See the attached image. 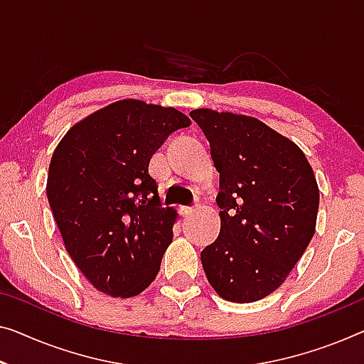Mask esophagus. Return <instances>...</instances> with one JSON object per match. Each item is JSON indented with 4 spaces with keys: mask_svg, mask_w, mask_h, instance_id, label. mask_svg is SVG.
<instances>
[{
    "mask_svg": "<svg viewBox=\"0 0 364 364\" xmlns=\"http://www.w3.org/2000/svg\"><path fill=\"white\" fill-rule=\"evenodd\" d=\"M194 213V208H181V215L188 217Z\"/></svg>",
    "mask_w": 364,
    "mask_h": 364,
    "instance_id": "obj_1",
    "label": "esophagus"
}]
</instances>
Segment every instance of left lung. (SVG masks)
I'll list each match as a JSON object with an SVG mask.
<instances>
[{"label":"left lung","instance_id":"1","mask_svg":"<svg viewBox=\"0 0 364 364\" xmlns=\"http://www.w3.org/2000/svg\"><path fill=\"white\" fill-rule=\"evenodd\" d=\"M219 173L220 232L200 252L222 299L255 302L284 283L314 237L318 186L304 151L243 114L194 109Z\"/></svg>","mask_w":364,"mask_h":364}]
</instances>
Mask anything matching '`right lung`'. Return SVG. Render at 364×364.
<instances>
[{
    "label": "right lung",
    "instance_id": "add662e5",
    "mask_svg": "<svg viewBox=\"0 0 364 364\" xmlns=\"http://www.w3.org/2000/svg\"><path fill=\"white\" fill-rule=\"evenodd\" d=\"M188 126L175 107L122 100L58 142L47 199L65 248L97 291L126 299L159 274L178 214L161 208L149 164L168 135Z\"/></svg>",
    "mask_w": 364,
    "mask_h": 364
}]
</instances>
